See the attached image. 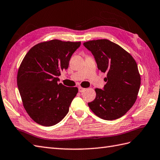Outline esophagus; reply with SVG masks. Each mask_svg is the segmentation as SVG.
I'll use <instances>...</instances> for the list:
<instances>
[{"instance_id":"34e87169","label":"esophagus","mask_w":160,"mask_h":160,"mask_svg":"<svg viewBox=\"0 0 160 160\" xmlns=\"http://www.w3.org/2000/svg\"><path fill=\"white\" fill-rule=\"evenodd\" d=\"M85 90H86V88H82V87H80L78 88V91H79L80 92H84Z\"/></svg>"}]
</instances>
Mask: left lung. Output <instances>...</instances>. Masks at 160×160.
<instances>
[{
    "instance_id": "obj_1",
    "label": "left lung",
    "mask_w": 160,
    "mask_h": 160,
    "mask_svg": "<svg viewBox=\"0 0 160 160\" xmlns=\"http://www.w3.org/2000/svg\"><path fill=\"white\" fill-rule=\"evenodd\" d=\"M83 45L94 56L98 68L107 73L103 89L95 88L96 97L88 103L95 115L104 120L123 116L138 97L141 78L132 56L108 39L92 40Z\"/></svg>"
}]
</instances>
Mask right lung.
Instances as JSON below:
<instances>
[{
	"label": "right lung",
	"mask_w": 160,
	"mask_h": 160,
	"mask_svg": "<svg viewBox=\"0 0 160 160\" xmlns=\"http://www.w3.org/2000/svg\"><path fill=\"white\" fill-rule=\"evenodd\" d=\"M80 44L46 41L31 48L22 60L18 72V87L24 109L37 123L52 126L68 113L78 88L58 84V76L68 68L70 58Z\"/></svg>",
	"instance_id": "1"
}]
</instances>
